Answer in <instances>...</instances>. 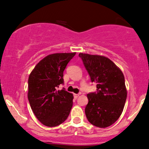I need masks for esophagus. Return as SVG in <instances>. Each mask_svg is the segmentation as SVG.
I'll use <instances>...</instances> for the list:
<instances>
[{
    "label": "esophagus",
    "instance_id": "obj_1",
    "mask_svg": "<svg viewBox=\"0 0 149 149\" xmlns=\"http://www.w3.org/2000/svg\"><path fill=\"white\" fill-rule=\"evenodd\" d=\"M79 95H80V94H74V97H75V98H78V96H79Z\"/></svg>",
    "mask_w": 149,
    "mask_h": 149
}]
</instances>
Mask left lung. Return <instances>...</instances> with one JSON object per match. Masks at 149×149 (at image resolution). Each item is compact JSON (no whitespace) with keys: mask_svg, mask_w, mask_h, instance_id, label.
<instances>
[{"mask_svg":"<svg viewBox=\"0 0 149 149\" xmlns=\"http://www.w3.org/2000/svg\"><path fill=\"white\" fill-rule=\"evenodd\" d=\"M91 81L96 83V92L87 94L85 107L87 120L98 128L112 125L122 113L127 98L122 71L106 57L80 53Z\"/></svg>","mask_w":149,"mask_h":149,"instance_id":"1","label":"left lung"}]
</instances>
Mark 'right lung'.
Instances as JSON below:
<instances>
[{
  "label": "right lung",
  "instance_id": "1",
  "mask_svg": "<svg viewBox=\"0 0 149 149\" xmlns=\"http://www.w3.org/2000/svg\"><path fill=\"white\" fill-rule=\"evenodd\" d=\"M76 53H54L44 57L28 78V98L34 114L44 126L55 127L67 119L73 105V94L63 88V72Z\"/></svg>",
  "mask_w": 149,
  "mask_h": 149
}]
</instances>
